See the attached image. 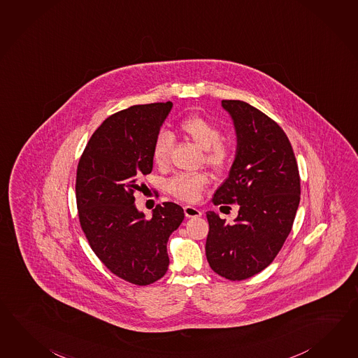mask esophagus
Listing matches in <instances>:
<instances>
[{
	"label": "esophagus",
	"instance_id": "34e87169",
	"mask_svg": "<svg viewBox=\"0 0 358 358\" xmlns=\"http://www.w3.org/2000/svg\"><path fill=\"white\" fill-rule=\"evenodd\" d=\"M184 214L187 217H197V216H201V211L194 206L187 205V206H184Z\"/></svg>",
	"mask_w": 358,
	"mask_h": 358
}]
</instances>
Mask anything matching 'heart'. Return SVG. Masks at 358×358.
<instances>
[{
    "mask_svg": "<svg viewBox=\"0 0 358 358\" xmlns=\"http://www.w3.org/2000/svg\"><path fill=\"white\" fill-rule=\"evenodd\" d=\"M184 138L194 143L201 150H205L206 164L216 169H224L231 159V148L222 142L220 129L200 116L184 118L179 125ZM173 147L171 134L162 131L158 134L152 147V158L158 167H165L169 162L170 150ZM208 176L205 174H176L167 183V191L178 200L193 202L200 197L201 192L208 184Z\"/></svg>",
    "mask_w": 358,
    "mask_h": 358,
    "instance_id": "heart-1",
    "label": "heart"
}]
</instances>
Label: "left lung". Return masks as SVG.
<instances>
[{
    "mask_svg": "<svg viewBox=\"0 0 358 358\" xmlns=\"http://www.w3.org/2000/svg\"><path fill=\"white\" fill-rule=\"evenodd\" d=\"M232 117L237 148L214 205L238 203L234 223L208 211L206 258L231 281L246 280L269 266L286 241L300 202L296 159L282 129L241 100H222Z\"/></svg>",
    "mask_w": 358,
    "mask_h": 358,
    "instance_id": "left-lung-1",
    "label": "left lung"
}]
</instances>
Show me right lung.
<instances>
[{"label": "right lung", "instance_id": "right-lung-1", "mask_svg": "<svg viewBox=\"0 0 358 358\" xmlns=\"http://www.w3.org/2000/svg\"><path fill=\"white\" fill-rule=\"evenodd\" d=\"M173 103L133 106L109 116L92 134L77 166L76 200L89 245L112 273L145 286L169 268L166 245L184 219L183 208L164 202L150 219L135 206L152 147Z\"/></svg>", "mask_w": 358, "mask_h": 358}]
</instances>
